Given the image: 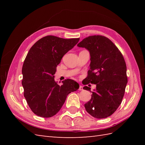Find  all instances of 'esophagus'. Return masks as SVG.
Segmentation results:
<instances>
[{"label": "esophagus", "instance_id": "obj_1", "mask_svg": "<svg viewBox=\"0 0 145 145\" xmlns=\"http://www.w3.org/2000/svg\"><path fill=\"white\" fill-rule=\"evenodd\" d=\"M78 90H80V91H81V90H84V89H83V87L82 85H80V87H79V89Z\"/></svg>", "mask_w": 145, "mask_h": 145}]
</instances>
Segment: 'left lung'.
<instances>
[{"instance_id": "8db88e82", "label": "left lung", "mask_w": 145, "mask_h": 145, "mask_svg": "<svg viewBox=\"0 0 145 145\" xmlns=\"http://www.w3.org/2000/svg\"><path fill=\"white\" fill-rule=\"evenodd\" d=\"M77 46L85 48L90 55V70L84 84L97 86L93 91L87 86L84 87L92 93L91 99L85 104V109L95 118H107L118 108L125 94L128 78L124 58L116 45L104 36H89Z\"/></svg>"}]
</instances>
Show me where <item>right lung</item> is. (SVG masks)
<instances>
[{"instance_id": "obj_1", "label": "right lung", "mask_w": 145, "mask_h": 145, "mask_svg": "<svg viewBox=\"0 0 145 145\" xmlns=\"http://www.w3.org/2000/svg\"><path fill=\"white\" fill-rule=\"evenodd\" d=\"M79 40L48 35L39 40L29 50L22 70V84L27 104L37 116L50 118L56 115L67 95L79 88V84L72 79L63 81L61 85L54 79L61 58Z\"/></svg>"}]
</instances>
